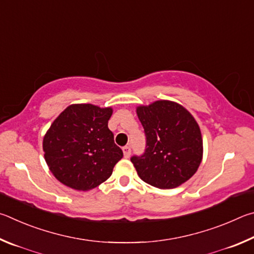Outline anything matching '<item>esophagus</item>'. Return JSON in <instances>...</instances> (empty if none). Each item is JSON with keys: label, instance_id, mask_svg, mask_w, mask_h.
<instances>
[{"label": "esophagus", "instance_id": "34e87169", "mask_svg": "<svg viewBox=\"0 0 254 254\" xmlns=\"http://www.w3.org/2000/svg\"><path fill=\"white\" fill-rule=\"evenodd\" d=\"M130 152H131V149H130L129 146H125V147H123V153H124V156L126 157V158H128V157L130 156Z\"/></svg>", "mask_w": 254, "mask_h": 254}]
</instances>
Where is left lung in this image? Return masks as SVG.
Returning <instances> with one entry per match:
<instances>
[{"mask_svg":"<svg viewBox=\"0 0 254 254\" xmlns=\"http://www.w3.org/2000/svg\"><path fill=\"white\" fill-rule=\"evenodd\" d=\"M136 113L146 135L145 153L130 159L138 176L162 190L189 181L203 158L201 129L192 114L170 100L138 106Z\"/></svg>","mask_w":254,"mask_h":254,"instance_id":"obj_1","label":"left lung"}]
</instances>
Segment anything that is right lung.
<instances>
[{"mask_svg": "<svg viewBox=\"0 0 254 254\" xmlns=\"http://www.w3.org/2000/svg\"><path fill=\"white\" fill-rule=\"evenodd\" d=\"M113 108L91 104L66 107L43 137L44 159L56 179L77 190H89L113 174L123 150L108 128Z\"/></svg>", "mask_w": 254, "mask_h": 254, "instance_id": "1", "label": "right lung"}]
</instances>
